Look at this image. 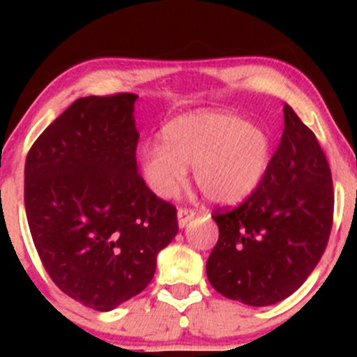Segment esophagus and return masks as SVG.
I'll use <instances>...</instances> for the list:
<instances>
[{
	"mask_svg": "<svg viewBox=\"0 0 357 357\" xmlns=\"http://www.w3.org/2000/svg\"><path fill=\"white\" fill-rule=\"evenodd\" d=\"M195 218V211H192V208H186V207H181L178 211V225L179 228H185L186 225H188L192 219Z\"/></svg>",
	"mask_w": 357,
	"mask_h": 357,
	"instance_id": "obj_1",
	"label": "esophagus"
}]
</instances>
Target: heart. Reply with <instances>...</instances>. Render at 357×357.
<instances>
[{"label":"heart","instance_id":"heart-1","mask_svg":"<svg viewBox=\"0 0 357 357\" xmlns=\"http://www.w3.org/2000/svg\"><path fill=\"white\" fill-rule=\"evenodd\" d=\"M160 143H145L138 160L143 181L153 195L169 199L193 179L208 200L233 205L247 200L264 181L271 164V136L262 126L228 112L199 110L172 119Z\"/></svg>","mask_w":357,"mask_h":357}]
</instances>
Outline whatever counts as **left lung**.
Instances as JSON below:
<instances>
[{"label": "left lung", "mask_w": 357, "mask_h": 357, "mask_svg": "<svg viewBox=\"0 0 357 357\" xmlns=\"http://www.w3.org/2000/svg\"><path fill=\"white\" fill-rule=\"evenodd\" d=\"M285 129L257 190L233 211L212 214L219 240L207 278L225 297L271 305L307 280L328 243L332 172L314 132L283 107Z\"/></svg>", "instance_id": "1"}]
</instances>
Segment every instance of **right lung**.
Segmentation results:
<instances>
[{
	"label": "right lung",
	"instance_id": "right-lung-1",
	"mask_svg": "<svg viewBox=\"0 0 357 357\" xmlns=\"http://www.w3.org/2000/svg\"><path fill=\"white\" fill-rule=\"evenodd\" d=\"M138 96L79 98L25 160V212L36 250L63 294L112 311L146 289L178 233L176 207L138 174Z\"/></svg>",
	"mask_w": 357,
	"mask_h": 357
}]
</instances>
